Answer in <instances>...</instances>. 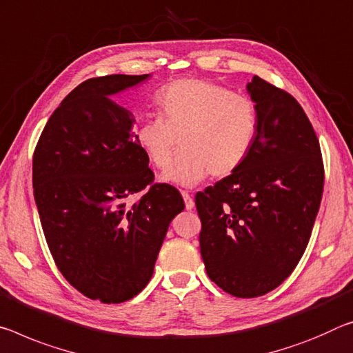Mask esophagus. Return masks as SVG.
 Wrapping results in <instances>:
<instances>
[{"instance_id": "1", "label": "esophagus", "mask_w": 353, "mask_h": 353, "mask_svg": "<svg viewBox=\"0 0 353 353\" xmlns=\"http://www.w3.org/2000/svg\"><path fill=\"white\" fill-rule=\"evenodd\" d=\"M182 198H183V203H185V209L187 210H192L194 207V201L190 196L188 192H182Z\"/></svg>"}]
</instances>
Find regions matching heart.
I'll use <instances>...</instances> for the list:
<instances>
[{"label": "heart", "instance_id": "obj_1", "mask_svg": "<svg viewBox=\"0 0 353 353\" xmlns=\"http://www.w3.org/2000/svg\"><path fill=\"white\" fill-rule=\"evenodd\" d=\"M160 117L143 121L137 143L148 160L165 170L181 144L182 152L163 181L194 187L209 177L236 172L254 146L259 114L247 96L216 83L181 78L155 96Z\"/></svg>", "mask_w": 353, "mask_h": 353}]
</instances>
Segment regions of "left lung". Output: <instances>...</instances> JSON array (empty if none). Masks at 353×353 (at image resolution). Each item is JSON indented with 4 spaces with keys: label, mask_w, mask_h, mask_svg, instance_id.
Returning a JSON list of instances; mask_svg holds the SVG:
<instances>
[{
    "label": "left lung",
    "mask_w": 353,
    "mask_h": 353,
    "mask_svg": "<svg viewBox=\"0 0 353 353\" xmlns=\"http://www.w3.org/2000/svg\"><path fill=\"white\" fill-rule=\"evenodd\" d=\"M247 91L259 114L254 146L234 174L194 198L207 275L239 299L270 292L294 272L323 192L321 146L300 103L259 77Z\"/></svg>",
    "instance_id": "obj_1"
}]
</instances>
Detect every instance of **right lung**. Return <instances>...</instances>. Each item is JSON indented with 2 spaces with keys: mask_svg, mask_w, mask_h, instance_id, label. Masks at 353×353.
Segmentation results:
<instances>
[{
  "mask_svg": "<svg viewBox=\"0 0 353 353\" xmlns=\"http://www.w3.org/2000/svg\"><path fill=\"white\" fill-rule=\"evenodd\" d=\"M149 77L83 81L50 116L32 157L50 253L72 286L102 303H122L146 288L168 226L185 207L174 187L154 183L132 132L135 117L111 100Z\"/></svg>",
  "mask_w": 353,
  "mask_h": 353,
  "instance_id": "add662e5",
  "label": "right lung"
}]
</instances>
